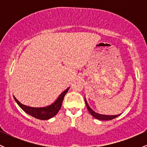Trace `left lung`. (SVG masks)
<instances>
[{"label":"left lung","instance_id":"left-lung-1","mask_svg":"<svg viewBox=\"0 0 147 147\" xmlns=\"http://www.w3.org/2000/svg\"><path fill=\"white\" fill-rule=\"evenodd\" d=\"M84 99H85L86 105V106H87V109H88V110L89 113H90L94 117L96 118V119H99V120H111V119H115V118L117 117L118 116H119L121 115V113H120V114H118V115H104V114L98 113L94 111L92 109H91L90 106H89L88 104V102H87L86 99V97H84Z\"/></svg>","mask_w":147,"mask_h":147}]
</instances>
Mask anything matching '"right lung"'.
Here are the masks:
<instances>
[{"label": "right lung", "mask_w": 147, "mask_h": 147, "mask_svg": "<svg viewBox=\"0 0 147 147\" xmlns=\"http://www.w3.org/2000/svg\"><path fill=\"white\" fill-rule=\"evenodd\" d=\"M69 88H70V87H68L63 92H62L52 104L48 106H43V107H32V106L24 105V104H21L14 96V98L18 105L27 114L30 115L32 116L33 117L36 118V119H41V120H48V119L56 115L57 113L59 111L64 97L68 91Z\"/></svg>", "instance_id": "right-lung-1"}]
</instances>
